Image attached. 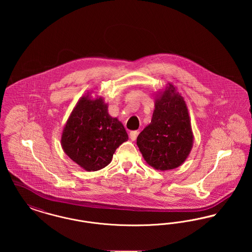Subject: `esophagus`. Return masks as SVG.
<instances>
[{"label": "esophagus", "mask_w": 252, "mask_h": 252, "mask_svg": "<svg viewBox=\"0 0 252 252\" xmlns=\"http://www.w3.org/2000/svg\"><path fill=\"white\" fill-rule=\"evenodd\" d=\"M137 136H138V132L135 131V130L129 133V138H130L131 141H135L136 138H137Z\"/></svg>", "instance_id": "obj_1"}]
</instances>
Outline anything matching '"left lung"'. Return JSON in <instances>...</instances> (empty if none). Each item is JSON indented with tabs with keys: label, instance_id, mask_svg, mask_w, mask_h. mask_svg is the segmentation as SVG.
I'll return each mask as SVG.
<instances>
[{
	"label": "left lung",
	"instance_id": "1",
	"mask_svg": "<svg viewBox=\"0 0 252 252\" xmlns=\"http://www.w3.org/2000/svg\"><path fill=\"white\" fill-rule=\"evenodd\" d=\"M193 144L191 119L184 98L168 83L155 94L151 123L137 138V145L148 165L166 171L180 166Z\"/></svg>",
	"mask_w": 252,
	"mask_h": 252
}]
</instances>
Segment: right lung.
Here are the masks:
<instances>
[{"instance_id": "1", "label": "right lung", "mask_w": 252, "mask_h": 252, "mask_svg": "<svg viewBox=\"0 0 252 252\" xmlns=\"http://www.w3.org/2000/svg\"><path fill=\"white\" fill-rule=\"evenodd\" d=\"M102 96H82L66 122L60 143L65 154L88 172L110 163L115 150L128 140L118 118L111 117Z\"/></svg>"}]
</instances>
